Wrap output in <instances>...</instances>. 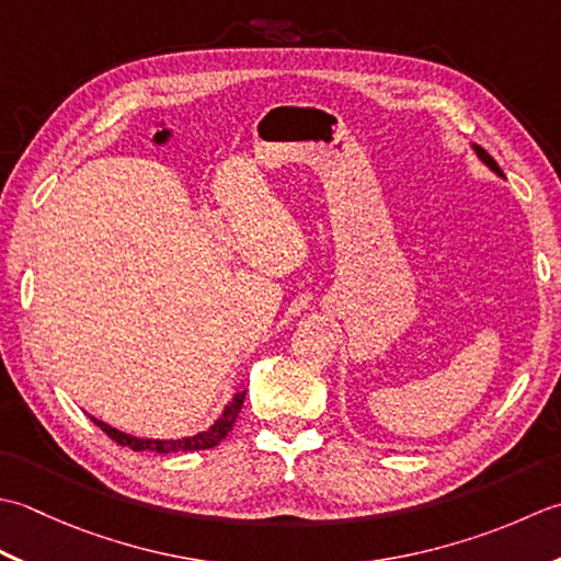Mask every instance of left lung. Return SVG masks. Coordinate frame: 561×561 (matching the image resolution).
<instances>
[{"instance_id": "1", "label": "left lung", "mask_w": 561, "mask_h": 561, "mask_svg": "<svg viewBox=\"0 0 561 561\" xmlns=\"http://www.w3.org/2000/svg\"><path fill=\"white\" fill-rule=\"evenodd\" d=\"M472 150L477 152V157L479 159H482V162L491 169V171H494V174H499V176H504V171H501V167L496 164V159L494 157H491L486 150H482V147H479V145H472Z\"/></svg>"}]
</instances>
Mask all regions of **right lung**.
Returning a JSON list of instances; mask_svg holds the SVG:
<instances>
[{
	"label": "right lung",
	"instance_id": "1",
	"mask_svg": "<svg viewBox=\"0 0 561 561\" xmlns=\"http://www.w3.org/2000/svg\"><path fill=\"white\" fill-rule=\"evenodd\" d=\"M244 397H247V390L244 392H237L232 397V402L225 407L222 416L215 421V424L208 428V431H201L196 433V436H188V438H179V440H152V438H135V436H128V433H123L118 428H113L108 424H104V421H99L91 416V421L106 433V436L111 440H116L118 445H125V448L130 450H154V453H162V455H169V453H188V450H208V448H215V445H220V440L227 438V433L232 431L234 426V419L239 411H242V404H244Z\"/></svg>",
	"mask_w": 561,
	"mask_h": 561
}]
</instances>
